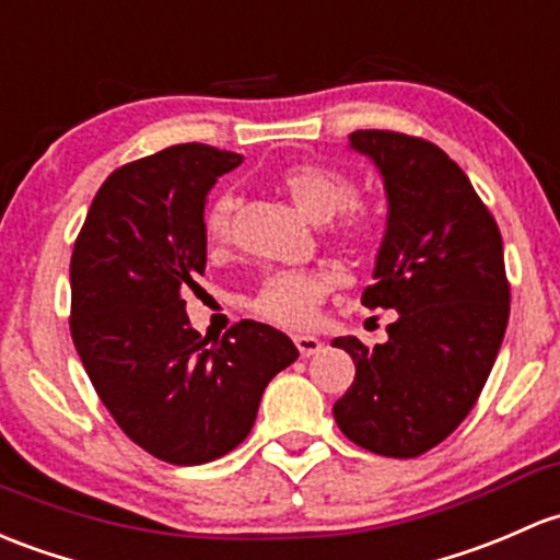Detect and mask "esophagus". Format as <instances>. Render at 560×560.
I'll list each match as a JSON object with an SVG mask.
<instances>
[{
  "mask_svg": "<svg viewBox=\"0 0 560 560\" xmlns=\"http://www.w3.org/2000/svg\"><path fill=\"white\" fill-rule=\"evenodd\" d=\"M295 346H298L300 357H303V359L319 354V351L325 349V343H322L319 338H314V335H295Z\"/></svg>",
  "mask_w": 560,
  "mask_h": 560,
  "instance_id": "34e87169",
  "label": "esophagus"
}]
</instances>
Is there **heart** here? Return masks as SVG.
<instances>
[{
    "mask_svg": "<svg viewBox=\"0 0 560 560\" xmlns=\"http://www.w3.org/2000/svg\"><path fill=\"white\" fill-rule=\"evenodd\" d=\"M281 190L287 192L292 206L314 222H327L354 198V185L346 174L335 172L319 163H300L281 174ZM233 196H220L211 203L206 217V233L214 244L231 233ZM340 233L349 241H368L375 233V217L368 209L351 206L340 220ZM332 279L314 270H279L262 281L255 298V311L262 319L281 327H305L316 314V305L327 295Z\"/></svg>",
    "mask_w": 560,
    "mask_h": 560,
    "instance_id": "b5f03b06",
    "label": "heart"
}]
</instances>
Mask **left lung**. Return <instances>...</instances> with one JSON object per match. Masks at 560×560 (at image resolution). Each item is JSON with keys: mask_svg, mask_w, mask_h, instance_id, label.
<instances>
[{"mask_svg": "<svg viewBox=\"0 0 560 560\" xmlns=\"http://www.w3.org/2000/svg\"><path fill=\"white\" fill-rule=\"evenodd\" d=\"M349 150L370 158L388 214L368 308H394L388 340L368 349L335 338L357 375L332 413L351 443L413 458L443 443L478 402L510 316L502 233L467 174L432 141L354 131Z\"/></svg>", "mask_w": 560, "mask_h": 560, "instance_id": "8db88e82", "label": "left lung"}]
</instances>
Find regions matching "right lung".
<instances>
[{
  "instance_id": "add662e5",
  "label": "right lung",
  "mask_w": 560,
  "mask_h": 560,
  "mask_svg": "<svg viewBox=\"0 0 560 560\" xmlns=\"http://www.w3.org/2000/svg\"><path fill=\"white\" fill-rule=\"evenodd\" d=\"M244 161L174 144L117 168L93 198L72 252V340L117 427L147 453L192 467L244 443L265 386L298 349L244 319L209 346L185 295L206 268V196Z\"/></svg>"
}]
</instances>
